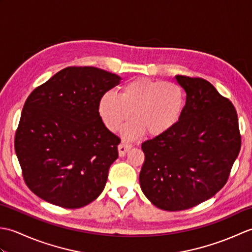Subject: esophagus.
<instances>
[{
	"instance_id": "1",
	"label": "esophagus",
	"mask_w": 252,
	"mask_h": 252,
	"mask_svg": "<svg viewBox=\"0 0 252 252\" xmlns=\"http://www.w3.org/2000/svg\"><path fill=\"white\" fill-rule=\"evenodd\" d=\"M132 147L131 144L126 143V142H121L119 147H118V149H119V156L120 157H125L126 152L129 151V149Z\"/></svg>"
}]
</instances>
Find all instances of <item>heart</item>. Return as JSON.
<instances>
[{"label": "heart", "mask_w": 252, "mask_h": 252, "mask_svg": "<svg viewBox=\"0 0 252 252\" xmlns=\"http://www.w3.org/2000/svg\"><path fill=\"white\" fill-rule=\"evenodd\" d=\"M185 106V93L181 85L148 78H137L125 84L121 95L106 92L98 101L101 121L110 131L125 127V136L134 138L144 134L159 136L179 122Z\"/></svg>", "instance_id": "1"}]
</instances>
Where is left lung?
I'll return each instance as SVG.
<instances>
[{"label": "left lung", "mask_w": 252, "mask_h": 252, "mask_svg": "<svg viewBox=\"0 0 252 252\" xmlns=\"http://www.w3.org/2000/svg\"><path fill=\"white\" fill-rule=\"evenodd\" d=\"M175 79L186 92L183 114L169 132L142 144L141 189L165 211L186 210L215 196L242 146L232 101L205 79Z\"/></svg>", "instance_id": "obj_1"}]
</instances>
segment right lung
<instances>
[{
    "label": "right lung",
    "instance_id": "obj_1",
    "mask_svg": "<svg viewBox=\"0 0 252 252\" xmlns=\"http://www.w3.org/2000/svg\"><path fill=\"white\" fill-rule=\"evenodd\" d=\"M120 80L99 68L67 67L28 96L15 152L25 183L37 197L77 209L103 191L120 138L101 121L98 101Z\"/></svg>",
    "mask_w": 252,
    "mask_h": 252
}]
</instances>
